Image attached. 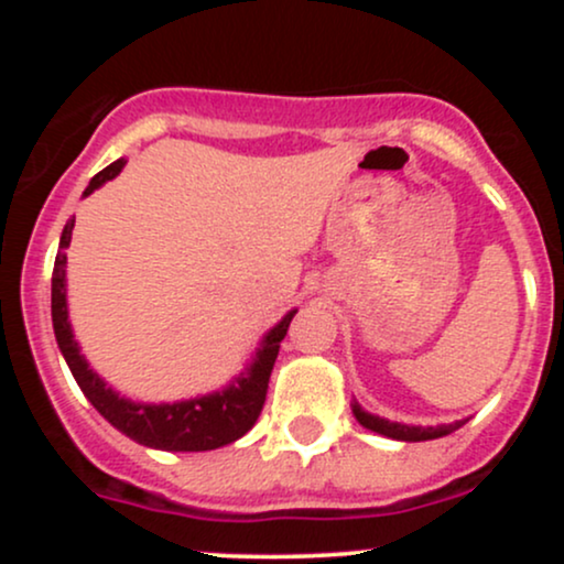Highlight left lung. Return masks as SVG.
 Instances as JSON below:
<instances>
[{
  "label": "left lung",
  "instance_id": "obj_1",
  "mask_svg": "<svg viewBox=\"0 0 564 564\" xmlns=\"http://www.w3.org/2000/svg\"><path fill=\"white\" fill-rule=\"evenodd\" d=\"M352 416L358 419L360 426L366 430L377 432V435L392 437V440H403V443H422V440H437L456 432L458 426L467 424V419L453 424H437V426H413V424H400V422H390V419H381L377 413H368L366 408H360L358 403H352Z\"/></svg>",
  "mask_w": 564,
  "mask_h": 564
}]
</instances>
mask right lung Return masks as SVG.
I'll use <instances>...</instances> for the list:
<instances>
[{
    "label": "right lung",
    "instance_id": "1",
    "mask_svg": "<svg viewBox=\"0 0 564 564\" xmlns=\"http://www.w3.org/2000/svg\"><path fill=\"white\" fill-rule=\"evenodd\" d=\"M127 159H116L106 170L97 172L89 180L84 198L95 193L97 187L106 185L116 174L124 170ZM76 219L70 217L63 228L61 246H57L55 270H53V328L57 347L74 373L76 384L82 387L84 398L97 408L106 422H111L121 435L134 443L148 445L159 451H215L223 445L236 443L243 437L260 419L264 394H268V381L273 373L278 349H281L283 336L289 332V323L296 310H289L281 321L262 336L251 364L238 373L223 390L198 394L191 400H174V403H138L119 394L106 379L89 368L87 358L82 355L79 341L74 339V328L68 321V296H66V249L70 243V230Z\"/></svg>",
    "mask_w": 564,
    "mask_h": 564
}]
</instances>
